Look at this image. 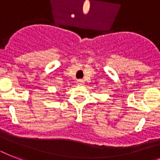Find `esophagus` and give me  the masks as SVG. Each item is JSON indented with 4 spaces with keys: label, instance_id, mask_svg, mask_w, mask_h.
Segmentation results:
<instances>
[{
    "label": "esophagus",
    "instance_id": "1",
    "mask_svg": "<svg viewBox=\"0 0 160 160\" xmlns=\"http://www.w3.org/2000/svg\"><path fill=\"white\" fill-rule=\"evenodd\" d=\"M84 82H85V81H84L83 80H77V84L80 85H82L83 84H84Z\"/></svg>",
    "mask_w": 160,
    "mask_h": 160
}]
</instances>
